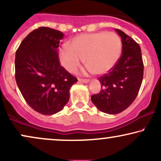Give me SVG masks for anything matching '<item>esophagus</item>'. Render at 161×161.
Masks as SVG:
<instances>
[{
  "label": "esophagus",
  "instance_id": "1",
  "mask_svg": "<svg viewBox=\"0 0 161 161\" xmlns=\"http://www.w3.org/2000/svg\"><path fill=\"white\" fill-rule=\"evenodd\" d=\"M78 80H79V82H83V83H87V82H89V79H81V78H79Z\"/></svg>",
  "mask_w": 161,
  "mask_h": 161
}]
</instances>
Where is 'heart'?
I'll return each instance as SVG.
<instances>
[{
    "label": "heart",
    "instance_id": "1",
    "mask_svg": "<svg viewBox=\"0 0 161 161\" xmlns=\"http://www.w3.org/2000/svg\"><path fill=\"white\" fill-rule=\"evenodd\" d=\"M121 53L122 42L117 34L97 32L73 38L69 46L64 45L59 50V60L67 70L75 73L85 57L90 72L105 74L114 68Z\"/></svg>",
    "mask_w": 161,
    "mask_h": 161
}]
</instances>
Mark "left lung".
<instances>
[{
    "label": "left lung",
    "instance_id": "8db88e82",
    "mask_svg": "<svg viewBox=\"0 0 161 161\" xmlns=\"http://www.w3.org/2000/svg\"><path fill=\"white\" fill-rule=\"evenodd\" d=\"M115 30L122 38V56L112 70L99 78L100 92L91 96L96 107L108 114H117L130 106L137 97L143 77L140 47L125 32Z\"/></svg>",
    "mask_w": 161,
    "mask_h": 161
}]
</instances>
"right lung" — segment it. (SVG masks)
<instances>
[{"label":"right lung","instance_id":"obj_1","mask_svg":"<svg viewBox=\"0 0 161 161\" xmlns=\"http://www.w3.org/2000/svg\"><path fill=\"white\" fill-rule=\"evenodd\" d=\"M64 34L52 28L34 30L15 53V80L27 104L37 112L52 115L69 100L77 79L61 66L57 50Z\"/></svg>","mask_w":161,"mask_h":161}]
</instances>
